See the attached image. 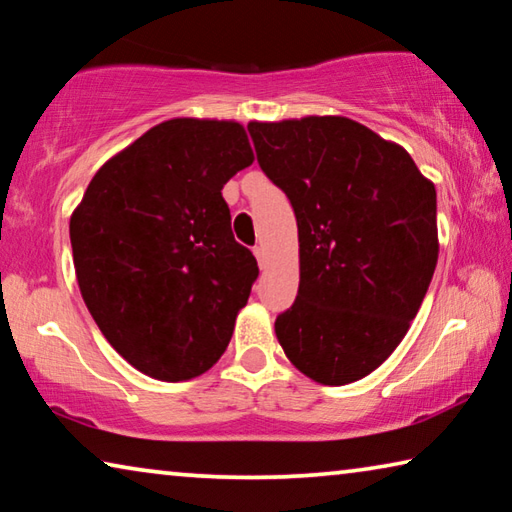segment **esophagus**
Wrapping results in <instances>:
<instances>
[{
    "instance_id": "34e87169",
    "label": "esophagus",
    "mask_w": 512,
    "mask_h": 512,
    "mask_svg": "<svg viewBox=\"0 0 512 512\" xmlns=\"http://www.w3.org/2000/svg\"><path fill=\"white\" fill-rule=\"evenodd\" d=\"M253 253H255V257H257V264L264 268V266H266V262H268V257H266V250H264V246H255Z\"/></svg>"
}]
</instances>
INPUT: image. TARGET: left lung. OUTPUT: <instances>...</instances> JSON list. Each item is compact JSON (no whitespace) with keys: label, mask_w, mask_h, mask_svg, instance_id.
<instances>
[{"label":"left lung","mask_w":512,"mask_h":512,"mask_svg":"<svg viewBox=\"0 0 512 512\" xmlns=\"http://www.w3.org/2000/svg\"><path fill=\"white\" fill-rule=\"evenodd\" d=\"M298 221L300 287L275 336L302 375L352 384L409 332L438 262L436 187L400 144L339 115L250 121Z\"/></svg>","instance_id":"left-lung-1"}]
</instances>
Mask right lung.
<instances>
[{
    "label": "right lung",
    "mask_w": 512,
    "mask_h": 512,
    "mask_svg": "<svg viewBox=\"0 0 512 512\" xmlns=\"http://www.w3.org/2000/svg\"><path fill=\"white\" fill-rule=\"evenodd\" d=\"M253 160L239 121L167 119L112 155L72 212L81 296L144 375L194 379L228 348L259 268L221 189Z\"/></svg>",
    "instance_id": "right-lung-1"
}]
</instances>
